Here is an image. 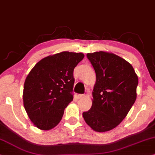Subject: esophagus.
Instances as JSON below:
<instances>
[{
    "mask_svg": "<svg viewBox=\"0 0 155 155\" xmlns=\"http://www.w3.org/2000/svg\"><path fill=\"white\" fill-rule=\"evenodd\" d=\"M84 94H78V98H84Z\"/></svg>",
    "mask_w": 155,
    "mask_h": 155,
    "instance_id": "1",
    "label": "esophagus"
}]
</instances>
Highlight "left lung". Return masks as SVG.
Masks as SVG:
<instances>
[{"label": "left lung", "instance_id": "1", "mask_svg": "<svg viewBox=\"0 0 155 155\" xmlns=\"http://www.w3.org/2000/svg\"><path fill=\"white\" fill-rule=\"evenodd\" d=\"M96 75L92 105L84 112L85 122L97 132L117 127L136 101L138 76L133 66L123 58L100 51L87 54Z\"/></svg>", "mask_w": 155, "mask_h": 155}]
</instances>
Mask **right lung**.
<instances>
[{"instance_id": "right-lung-1", "label": "right lung", "mask_w": 155, "mask_h": 155, "mask_svg": "<svg viewBox=\"0 0 155 155\" xmlns=\"http://www.w3.org/2000/svg\"><path fill=\"white\" fill-rule=\"evenodd\" d=\"M82 53L61 51L40 60L24 82L23 103L35 127L44 131L60 122L64 110L73 101V70Z\"/></svg>"}]
</instances>
